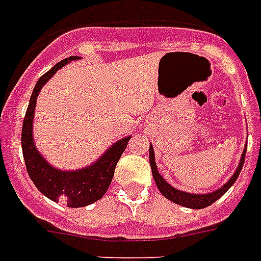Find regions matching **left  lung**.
Returning <instances> with one entry per match:
<instances>
[{
	"label": "left lung",
	"mask_w": 261,
	"mask_h": 261,
	"mask_svg": "<svg viewBox=\"0 0 261 261\" xmlns=\"http://www.w3.org/2000/svg\"><path fill=\"white\" fill-rule=\"evenodd\" d=\"M150 153H149V159H150V167H151V172H153V177H154V181L159 187L160 192L165 196L167 199H169L171 202L176 203V204H180V206L188 207V208H204V207L210 206L215 200H218L222 195L226 194V191L230 188L234 181L239 177L240 172L243 169L244 161H245V153H247V149L244 150L243 155H241V161H240V165L237 168V171L236 173L231 176V178L229 181L222 187V188H219L218 191H215V192H211V194H206V195H195V194H187V192H182V191H178L173 187H171L168 184L165 180L163 178V176L157 172V165H155L154 161V151H153V146H150Z\"/></svg>",
	"instance_id": "left-lung-1"
}]
</instances>
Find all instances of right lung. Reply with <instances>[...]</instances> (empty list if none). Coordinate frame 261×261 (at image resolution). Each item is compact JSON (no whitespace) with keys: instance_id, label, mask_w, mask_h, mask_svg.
<instances>
[{"instance_id":"add662e5","label":"right lung","mask_w":261,"mask_h":261,"mask_svg":"<svg viewBox=\"0 0 261 261\" xmlns=\"http://www.w3.org/2000/svg\"><path fill=\"white\" fill-rule=\"evenodd\" d=\"M77 57H69L55 65L36 83L27 108L21 130V147L27 172L40 192L54 202H65L67 207H84L102 198L114 177L115 168L120 155L126 150L128 138L120 139L92 167L74 172H62L50 167L39 154L32 139V119L35 102L42 87L54 75L58 69Z\"/></svg>"}]
</instances>
